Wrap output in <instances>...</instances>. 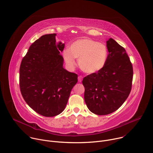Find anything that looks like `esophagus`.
<instances>
[{
	"mask_svg": "<svg viewBox=\"0 0 153 153\" xmlns=\"http://www.w3.org/2000/svg\"><path fill=\"white\" fill-rule=\"evenodd\" d=\"M82 79V76H79L78 77V81H79V82H81Z\"/></svg>",
	"mask_w": 153,
	"mask_h": 153,
	"instance_id": "obj_1",
	"label": "esophagus"
}]
</instances>
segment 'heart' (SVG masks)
Masks as SVG:
<instances>
[{
  "label": "heart",
  "instance_id": "obj_1",
  "mask_svg": "<svg viewBox=\"0 0 153 153\" xmlns=\"http://www.w3.org/2000/svg\"><path fill=\"white\" fill-rule=\"evenodd\" d=\"M64 58L68 65L74 66L78 59L81 69L85 73L92 74L102 70L108 58V50L103 43L89 38H82L74 42L69 50L63 52Z\"/></svg>",
  "mask_w": 153,
  "mask_h": 153
}]
</instances>
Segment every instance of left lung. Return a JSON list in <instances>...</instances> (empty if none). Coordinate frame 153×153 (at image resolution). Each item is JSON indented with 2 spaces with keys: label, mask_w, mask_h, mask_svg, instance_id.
Masks as SVG:
<instances>
[{
  "label": "left lung",
  "mask_w": 153,
  "mask_h": 153,
  "mask_svg": "<svg viewBox=\"0 0 153 153\" xmlns=\"http://www.w3.org/2000/svg\"><path fill=\"white\" fill-rule=\"evenodd\" d=\"M106 42L109 53L105 67L82 81L86 104L99 115L112 113L123 104L131 92L133 78L132 65L125 49L112 38Z\"/></svg>",
  "instance_id": "1"
}]
</instances>
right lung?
<instances>
[{
  "mask_svg": "<svg viewBox=\"0 0 153 153\" xmlns=\"http://www.w3.org/2000/svg\"><path fill=\"white\" fill-rule=\"evenodd\" d=\"M56 35L48 34L34 42L19 69V86L24 100L45 117H54L64 111L78 81L77 74L62 67L60 52L64 44L56 43Z\"/></svg>",
  "mask_w": 153,
  "mask_h": 153,
  "instance_id": "add662e5",
  "label": "right lung"
}]
</instances>
